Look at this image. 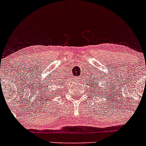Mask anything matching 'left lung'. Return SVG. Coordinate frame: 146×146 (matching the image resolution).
I'll use <instances>...</instances> for the list:
<instances>
[{"label": "left lung", "mask_w": 146, "mask_h": 146, "mask_svg": "<svg viewBox=\"0 0 146 146\" xmlns=\"http://www.w3.org/2000/svg\"><path fill=\"white\" fill-rule=\"evenodd\" d=\"M94 81H95V80H94ZM98 82H94V83H93V81H91V82H90V84H91V87H92V88H93V86H97V85L96 84H98ZM97 87V88H98V86H96ZM99 90V89H98Z\"/></svg>", "instance_id": "left-lung-1"}]
</instances>
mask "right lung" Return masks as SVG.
<instances>
[{
    "mask_svg": "<svg viewBox=\"0 0 146 146\" xmlns=\"http://www.w3.org/2000/svg\"><path fill=\"white\" fill-rule=\"evenodd\" d=\"M61 84H62V82H61Z\"/></svg>",
    "mask_w": 146,
    "mask_h": 146,
    "instance_id": "1",
    "label": "right lung"
}]
</instances>
